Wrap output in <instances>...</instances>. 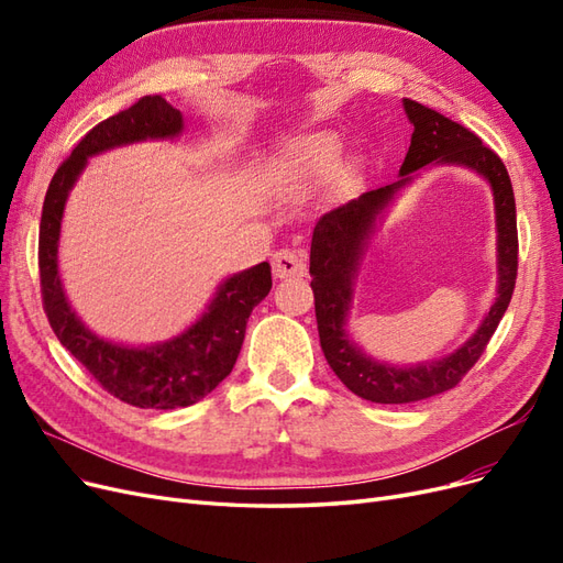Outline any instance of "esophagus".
<instances>
[{"label": "esophagus", "mask_w": 563, "mask_h": 563, "mask_svg": "<svg viewBox=\"0 0 563 563\" xmlns=\"http://www.w3.org/2000/svg\"><path fill=\"white\" fill-rule=\"evenodd\" d=\"M272 272H275L277 279L288 277H302L308 272V263H305V255L291 249H282L272 255Z\"/></svg>", "instance_id": "34e87169"}]
</instances>
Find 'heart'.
Returning <instances> with one entry per match:
<instances>
[{"mask_svg":"<svg viewBox=\"0 0 563 563\" xmlns=\"http://www.w3.org/2000/svg\"><path fill=\"white\" fill-rule=\"evenodd\" d=\"M343 155L345 145L335 133L317 131L298 135L282 150L272 180L286 195L300 197L329 183L343 164Z\"/></svg>","mask_w":563,"mask_h":563,"instance_id":"1","label":"heart"}]
</instances>
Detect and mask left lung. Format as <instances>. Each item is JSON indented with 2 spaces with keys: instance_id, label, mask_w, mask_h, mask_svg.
Segmentation results:
<instances>
[{
  "instance_id": "obj_1",
  "label": "left lung",
  "mask_w": 563,
  "mask_h": 563,
  "mask_svg": "<svg viewBox=\"0 0 563 563\" xmlns=\"http://www.w3.org/2000/svg\"><path fill=\"white\" fill-rule=\"evenodd\" d=\"M404 110L413 124V135L411 147H408L399 168L401 178L323 213L314 225L310 249V286L314 291L317 329L323 356L347 389H352L356 397L376 404L422 401L463 380L465 373L484 354L490 335L496 333L507 305L512 300L519 267L515 190L503 159L482 143L479 135L437 110L424 108L411 98H404ZM432 161L467 165L484 175L492 185L499 228V298L492 306L483 327L453 355L437 363L399 369L366 357L349 340L344 323L355 265L361 260L377 216L400 187L412 179L417 168Z\"/></svg>"
}]
</instances>
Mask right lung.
Masks as SVG:
<instances>
[{
	"mask_svg": "<svg viewBox=\"0 0 563 563\" xmlns=\"http://www.w3.org/2000/svg\"><path fill=\"white\" fill-rule=\"evenodd\" d=\"M183 114L162 96H145L129 110L93 126L48 183L40 223V282L44 312L60 345L119 401L139 408L192 406L223 383L240 356L246 321L272 288L269 263L236 272L190 329L162 345L126 347L84 327L65 298L58 275V240L67 195L100 152L147 139H176Z\"/></svg>",
	"mask_w": 563,
	"mask_h": 563,
	"instance_id": "1",
	"label": "right lung"
}]
</instances>
